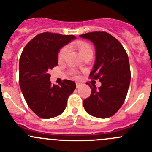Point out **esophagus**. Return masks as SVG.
<instances>
[{"label":"esophagus","instance_id":"obj_1","mask_svg":"<svg viewBox=\"0 0 152 152\" xmlns=\"http://www.w3.org/2000/svg\"><path fill=\"white\" fill-rule=\"evenodd\" d=\"M76 88H79V87L81 86V84H80V83H76Z\"/></svg>","mask_w":152,"mask_h":152}]
</instances>
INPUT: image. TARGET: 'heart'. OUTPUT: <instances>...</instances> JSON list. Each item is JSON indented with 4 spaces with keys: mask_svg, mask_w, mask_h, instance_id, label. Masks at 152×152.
Masks as SVG:
<instances>
[{
    "mask_svg": "<svg viewBox=\"0 0 152 152\" xmlns=\"http://www.w3.org/2000/svg\"><path fill=\"white\" fill-rule=\"evenodd\" d=\"M76 48L79 50V52L80 54V55L83 57V56L86 55L87 54H92L93 50L91 48V46L88 45V44L86 43V42H78L76 43ZM68 52V47L67 46H65L63 48L61 49V50L59 51V54H58V59L60 61H62L64 59V57H66V54Z\"/></svg>",
    "mask_w": 152,
    "mask_h": 152,
    "instance_id": "1",
    "label": "heart"
}]
</instances>
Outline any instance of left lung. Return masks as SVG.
I'll list each match as a JSON object with an SVG mask.
<instances>
[{
    "instance_id": "8db88e82",
    "label": "left lung",
    "mask_w": 152,
    "mask_h": 152,
    "mask_svg": "<svg viewBox=\"0 0 152 152\" xmlns=\"http://www.w3.org/2000/svg\"><path fill=\"white\" fill-rule=\"evenodd\" d=\"M79 37L95 46V61L90 76L102 83L98 88L87 84L91 93L83 101V107L93 117L108 118L121 107L129 89L131 74L128 55L120 42L107 32H88Z\"/></svg>"
}]
</instances>
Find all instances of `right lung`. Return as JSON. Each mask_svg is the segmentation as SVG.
<instances>
[{"instance_id":"obj_1","label":"right lung","mask_w":152,"mask_h":152,"mask_svg":"<svg viewBox=\"0 0 152 152\" xmlns=\"http://www.w3.org/2000/svg\"><path fill=\"white\" fill-rule=\"evenodd\" d=\"M76 39L74 35L44 32L30 41L20 59V88L29 108L41 118L50 119L64 111L76 83L64 80L51 84L49 71L57 66L60 49Z\"/></svg>"}]
</instances>
